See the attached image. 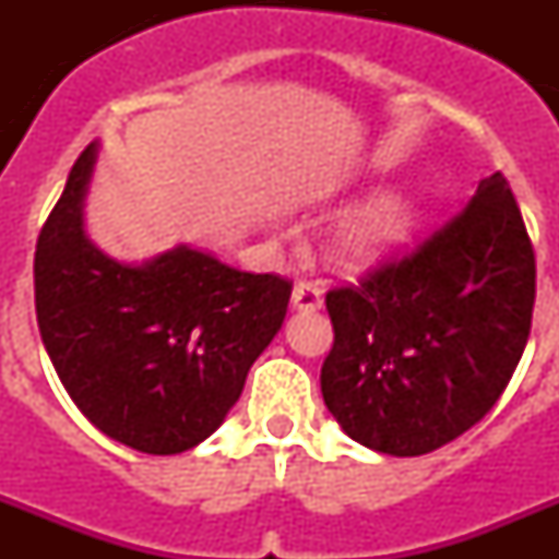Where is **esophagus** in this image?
I'll return each mask as SVG.
<instances>
[{
	"instance_id": "esophagus-1",
	"label": "esophagus",
	"mask_w": 559,
	"mask_h": 559,
	"mask_svg": "<svg viewBox=\"0 0 559 559\" xmlns=\"http://www.w3.org/2000/svg\"><path fill=\"white\" fill-rule=\"evenodd\" d=\"M290 305H294V310H302V313L319 310L322 308V290L310 283H299L294 288V296H290Z\"/></svg>"
}]
</instances>
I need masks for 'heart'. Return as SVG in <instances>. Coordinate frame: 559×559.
<instances>
[{
	"label": "heart",
	"instance_id": "obj_1",
	"mask_svg": "<svg viewBox=\"0 0 559 559\" xmlns=\"http://www.w3.org/2000/svg\"><path fill=\"white\" fill-rule=\"evenodd\" d=\"M417 224V201L406 190H380L335 224L328 257L344 271H367L406 243Z\"/></svg>",
	"mask_w": 559,
	"mask_h": 559
}]
</instances>
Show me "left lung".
I'll return each instance as SVG.
<instances>
[{"label":"left lung","mask_w":559,"mask_h":559,"mask_svg":"<svg viewBox=\"0 0 559 559\" xmlns=\"http://www.w3.org/2000/svg\"><path fill=\"white\" fill-rule=\"evenodd\" d=\"M535 249L501 173L414 254L328 294L324 406L347 437L423 456L462 437L510 383L532 328Z\"/></svg>","instance_id":"left-lung-1"}]
</instances>
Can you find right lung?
<instances>
[{
	"instance_id": "obj_1",
	"label": "right lung",
	"mask_w": 559,
	"mask_h": 559,
	"mask_svg": "<svg viewBox=\"0 0 559 559\" xmlns=\"http://www.w3.org/2000/svg\"><path fill=\"white\" fill-rule=\"evenodd\" d=\"M100 145L92 142L38 235L36 316L49 360L95 428L170 456L204 442L283 328L290 283L176 246L120 263L83 229Z\"/></svg>"
}]
</instances>
